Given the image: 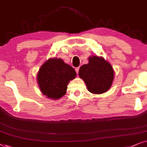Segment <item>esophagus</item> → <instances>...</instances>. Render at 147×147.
Returning <instances> with one entry per match:
<instances>
[{"label":"esophagus","instance_id":"obj_1","mask_svg":"<svg viewBox=\"0 0 147 147\" xmlns=\"http://www.w3.org/2000/svg\"><path fill=\"white\" fill-rule=\"evenodd\" d=\"M75 70H76V72H77V74L78 75L79 74V67H77L75 68Z\"/></svg>","mask_w":147,"mask_h":147}]
</instances>
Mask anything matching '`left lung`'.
Here are the masks:
<instances>
[{
	"instance_id": "1",
	"label": "left lung",
	"mask_w": 147,
	"mask_h": 147,
	"mask_svg": "<svg viewBox=\"0 0 147 147\" xmlns=\"http://www.w3.org/2000/svg\"><path fill=\"white\" fill-rule=\"evenodd\" d=\"M79 75L84 80L88 90L95 94L106 92L114 77L111 64L103 58L95 56L89 57V63L80 68Z\"/></svg>"
}]
</instances>
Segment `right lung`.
I'll return each mask as SVG.
<instances>
[{
    "instance_id": "right-lung-1",
    "label": "right lung",
    "mask_w": 147,
    "mask_h": 147,
    "mask_svg": "<svg viewBox=\"0 0 147 147\" xmlns=\"http://www.w3.org/2000/svg\"><path fill=\"white\" fill-rule=\"evenodd\" d=\"M75 69L61 59L51 58L40 68L38 74V83L44 95L54 99L65 95L70 80L75 79Z\"/></svg>"
}]
</instances>
